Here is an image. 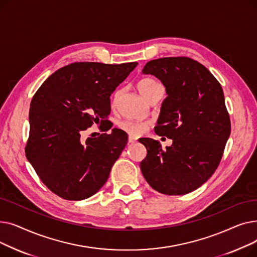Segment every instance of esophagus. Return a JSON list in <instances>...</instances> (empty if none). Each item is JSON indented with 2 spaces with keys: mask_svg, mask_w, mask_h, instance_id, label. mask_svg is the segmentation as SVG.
<instances>
[{
  "mask_svg": "<svg viewBox=\"0 0 257 257\" xmlns=\"http://www.w3.org/2000/svg\"><path fill=\"white\" fill-rule=\"evenodd\" d=\"M128 142L130 143V144H134V143H137V139L134 138V137H129V139H128Z\"/></svg>",
  "mask_w": 257,
  "mask_h": 257,
  "instance_id": "1",
  "label": "esophagus"
}]
</instances>
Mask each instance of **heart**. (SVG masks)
<instances>
[{
  "mask_svg": "<svg viewBox=\"0 0 257 257\" xmlns=\"http://www.w3.org/2000/svg\"><path fill=\"white\" fill-rule=\"evenodd\" d=\"M137 88L142 96L149 100L151 97L156 96V94L163 93V85H161L158 81L154 78H143L137 83ZM120 96V90L116 89L111 98V104L112 106H115ZM149 124L146 121H140V120H125L120 124V128L127 133L131 134L134 137H139L143 134Z\"/></svg>",
  "mask_w": 257,
  "mask_h": 257,
  "instance_id": "1",
  "label": "heart"
}]
</instances>
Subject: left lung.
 I'll return each mask as SVG.
<instances>
[{"mask_svg": "<svg viewBox=\"0 0 257 257\" xmlns=\"http://www.w3.org/2000/svg\"><path fill=\"white\" fill-rule=\"evenodd\" d=\"M143 73L155 76L166 87L168 97L154 130L173 144L164 150L157 141L140 139L148 152L142 173L160 194H188L217 170L230 136L222 86L203 64L184 56L151 60Z\"/></svg>", "mask_w": 257, "mask_h": 257, "instance_id": "1", "label": "left lung"}]
</instances>
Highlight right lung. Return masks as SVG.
Instances as JSON below:
<instances>
[{
  "mask_svg": "<svg viewBox=\"0 0 257 257\" xmlns=\"http://www.w3.org/2000/svg\"><path fill=\"white\" fill-rule=\"evenodd\" d=\"M138 62H74L52 74L30 104V131L25 153L43 183L65 200L96 194L128 143L127 133L104 126L110 114V94ZM100 123L103 133L83 139Z\"/></svg>",
  "mask_w": 257,
  "mask_h": 257,
  "instance_id": "add662e5",
  "label": "right lung"
}]
</instances>
